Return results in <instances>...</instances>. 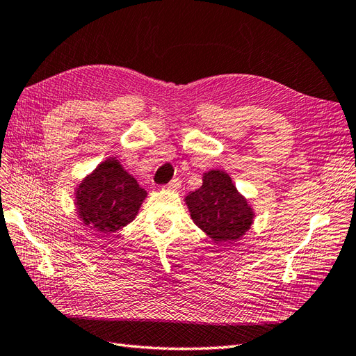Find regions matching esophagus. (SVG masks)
Instances as JSON below:
<instances>
[{
  "mask_svg": "<svg viewBox=\"0 0 356 356\" xmlns=\"http://www.w3.org/2000/svg\"><path fill=\"white\" fill-rule=\"evenodd\" d=\"M179 186H180V179L179 177H176V179H172L170 184H167L165 186V189H170V191H177L179 189Z\"/></svg>",
  "mask_w": 356,
  "mask_h": 356,
  "instance_id": "1",
  "label": "esophagus"
}]
</instances>
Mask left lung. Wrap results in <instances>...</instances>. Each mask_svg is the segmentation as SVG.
<instances>
[{
    "label": "left lung",
    "mask_w": 356,
    "mask_h": 356,
    "mask_svg": "<svg viewBox=\"0 0 356 356\" xmlns=\"http://www.w3.org/2000/svg\"><path fill=\"white\" fill-rule=\"evenodd\" d=\"M194 222L216 242L236 241L250 229L252 211L224 171H209L203 186L186 197Z\"/></svg>",
    "instance_id": "obj_1"
}]
</instances>
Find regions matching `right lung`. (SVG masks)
Masks as SVG:
<instances>
[{
    "label": "right lung",
    "mask_w": 356,
    "mask_h": 356,
    "mask_svg": "<svg viewBox=\"0 0 356 356\" xmlns=\"http://www.w3.org/2000/svg\"><path fill=\"white\" fill-rule=\"evenodd\" d=\"M144 197L145 191L113 158L100 163L79 185L76 206L91 230L109 234L134 220Z\"/></svg>",
    "instance_id": "1"
}]
</instances>
